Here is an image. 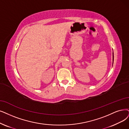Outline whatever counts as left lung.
I'll return each mask as SVG.
<instances>
[{
  "mask_svg": "<svg viewBox=\"0 0 129 129\" xmlns=\"http://www.w3.org/2000/svg\"><path fill=\"white\" fill-rule=\"evenodd\" d=\"M113 61H114V54H113Z\"/></svg>",
  "mask_w": 129,
  "mask_h": 129,
  "instance_id": "obj_1",
  "label": "left lung"
}]
</instances>
